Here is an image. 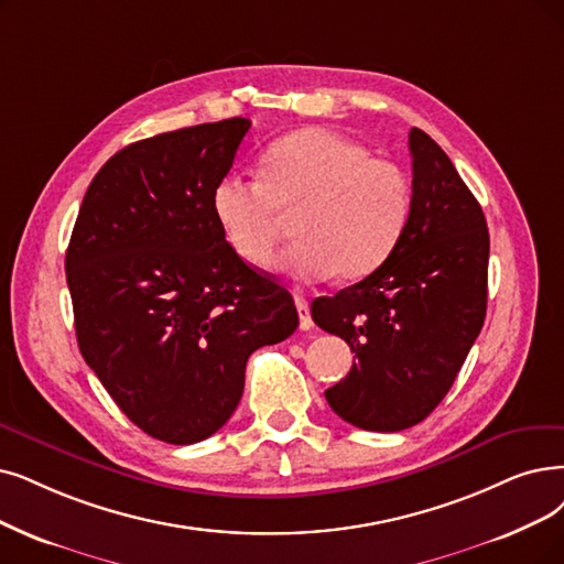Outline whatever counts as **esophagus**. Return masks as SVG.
<instances>
[{
  "instance_id": "esophagus-1",
  "label": "esophagus",
  "mask_w": 564,
  "mask_h": 564,
  "mask_svg": "<svg viewBox=\"0 0 564 564\" xmlns=\"http://www.w3.org/2000/svg\"><path fill=\"white\" fill-rule=\"evenodd\" d=\"M296 307H299V319H301V330H310L314 326L312 314L307 307V301L303 296H296Z\"/></svg>"
}]
</instances>
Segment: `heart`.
Listing matches in <instances>:
<instances>
[{
	"label": "heart",
	"instance_id": "1",
	"mask_svg": "<svg viewBox=\"0 0 564 564\" xmlns=\"http://www.w3.org/2000/svg\"><path fill=\"white\" fill-rule=\"evenodd\" d=\"M210 208L231 250L252 265L273 259L282 217L294 215V245L280 265L301 282L335 273L364 280L393 254L412 213L400 166L377 160L340 133L305 127L270 143L259 180L219 177Z\"/></svg>",
	"mask_w": 564,
	"mask_h": 564
}]
</instances>
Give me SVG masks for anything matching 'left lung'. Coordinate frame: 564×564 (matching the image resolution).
Masks as SVG:
<instances>
[{
	"instance_id": "8db88e82",
	"label": "left lung",
	"mask_w": 564,
	"mask_h": 564,
	"mask_svg": "<svg viewBox=\"0 0 564 564\" xmlns=\"http://www.w3.org/2000/svg\"><path fill=\"white\" fill-rule=\"evenodd\" d=\"M412 213L393 254L312 319L340 335L356 364L326 391L333 412L375 433L421 423L452 389L486 319V217L446 152L410 131Z\"/></svg>"
}]
</instances>
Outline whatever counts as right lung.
<instances>
[{
  "label": "right lung",
  "instance_id": "right-lung-1",
  "mask_svg": "<svg viewBox=\"0 0 564 564\" xmlns=\"http://www.w3.org/2000/svg\"><path fill=\"white\" fill-rule=\"evenodd\" d=\"M250 124L185 127L112 154L66 250L85 364L129 421L169 444L217 433L250 354L299 326L289 291L231 250L210 208Z\"/></svg>",
  "mask_w": 564,
  "mask_h": 564
}]
</instances>
